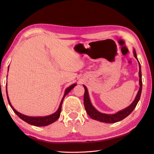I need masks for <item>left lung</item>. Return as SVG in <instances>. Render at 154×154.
I'll list each match as a JSON object with an SVG mask.
<instances>
[{
	"label": "left lung",
	"mask_w": 154,
	"mask_h": 154,
	"mask_svg": "<svg viewBox=\"0 0 154 154\" xmlns=\"http://www.w3.org/2000/svg\"><path fill=\"white\" fill-rule=\"evenodd\" d=\"M133 53L134 56H135V58L137 60L138 62H139V85H140V88L137 96L135 97V99L133 101V103L130 105L128 107L125 108L124 109L118 112L115 114H113V115H107V114L101 113L99 111H97V110L94 107V106L92 105L91 102L90 100V97L88 96V92L87 88L86 87L85 85H83L85 88V94H84V105L85 108L86 112H87L88 115L90 117H91L92 119L96 120L97 121H100L101 122H105V123H115V122H119L120 120H122L124 119L125 118L129 116L130 114L132 112V111L136 107V106L139 102L140 95H141V92H142V86H143V82H142V73H141V69H140V62L138 60V58L137 57L136 51L135 50H133Z\"/></svg>",
	"instance_id": "left-lung-1"
}]
</instances>
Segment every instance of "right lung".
<instances>
[{"instance_id":"obj_1","label":"right lung","mask_w":154,"mask_h":154,"mask_svg":"<svg viewBox=\"0 0 154 154\" xmlns=\"http://www.w3.org/2000/svg\"><path fill=\"white\" fill-rule=\"evenodd\" d=\"M9 68V67H8ZM77 84H73L71 85L70 86H69L68 88H67L65 90V93H64V95L63 96L62 100L60 102V106H59V107L57 111L55 112L54 113L52 114V115H49V116H38V117H32V116H26L23 115V114L17 112L16 110H15L14 107L13 106L11 105V103H10V101L9 99V97L8 95V92H7V84H6V94H7V99L8 101V103L9 105H10L11 108L12 109L13 111H14V112L16 114V115L22 119L23 121L26 122V123H28L30 125H35V126H46V125H48L51 124L53 123L55 121H57L58 120V118L60 117V112H61V109H62V102L63 100H64L65 96L68 94L70 91L71 90H72L75 86H76Z\"/></svg>"}]
</instances>
